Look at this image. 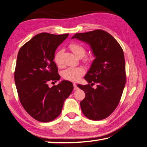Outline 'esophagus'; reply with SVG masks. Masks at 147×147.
I'll return each mask as SVG.
<instances>
[{
	"label": "esophagus",
	"instance_id": "34e87169",
	"mask_svg": "<svg viewBox=\"0 0 147 147\" xmlns=\"http://www.w3.org/2000/svg\"><path fill=\"white\" fill-rule=\"evenodd\" d=\"M74 88L75 90H76V89H78V87H77V84H74Z\"/></svg>",
	"mask_w": 147,
	"mask_h": 147
}]
</instances>
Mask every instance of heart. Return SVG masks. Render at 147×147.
Segmentation results:
<instances>
[{
	"label": "heart",
	"mask_w": 147,
	"mask_h": 147,
	"mask_svg": "<svg viewBox=\"0 0 147 147\" xmlns=\"http://www.w3.org/2000/svg\"><path fill=\"white\" fill-rule=\"evenodd\" d=\"M70 48L71 51L75 54V55L79 58L84 56L86 53L85 47L79 43L73 42L70 44ZM63 55V49H60L55 53L54 56V61L58 66H61L62 65ZM84 61L86 63H88L89 61V59L86 58ZM84 74L85 70L82 67H69L63 71L62 77L64 79L68 81L77 82Z\"/></svg>",
	"instance_id": "1"
}]
</instances>
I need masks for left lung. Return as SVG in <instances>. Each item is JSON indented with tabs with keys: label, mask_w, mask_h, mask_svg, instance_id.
Masks as SVG:
<instances>
[{
	"label": "left lung",
	"mask_w": 147,
	"mask_h": 147,
	"mask_svg": "<svg viewBox=\"0 0 147 147\" xmlns=\"http://www.w3.org/2000/svg\"><path fill=\"white\" fill-rule=\"evenodd\" d=\"M74 38L90 45L96 57L84 77L89 84L77 86L86 94L80 101L82 112L87 118L100 121L111 114L121 100L126 80L123 50L113 36L103 30L76 34ZM95 83L97 88L94 89L92 87Z\"/></svg>",
	"instance_id": "left-lung-1"
}]
</instances>
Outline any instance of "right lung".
Here are the masks:
<instances>
[{
  "mask_svg": "<svg viewBox=\"0 0 147 147\" xmlns=\"http://www.w3.org/2000/svg\"><path fill=\"white\" fill-rule=\"evenodd\" d=\"M68 36L41 33L21 47L14 71V81L21 104L33 118L48 122L60 114L65 100L72 92V83L60 79L54 62L55 51Z\"/></svg>",
  "mask_w": 147,
  "mask_h": 147,
  "instance_id": "1",
  "label": "right lung"
}]
</instances>
